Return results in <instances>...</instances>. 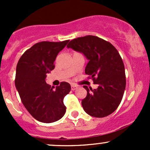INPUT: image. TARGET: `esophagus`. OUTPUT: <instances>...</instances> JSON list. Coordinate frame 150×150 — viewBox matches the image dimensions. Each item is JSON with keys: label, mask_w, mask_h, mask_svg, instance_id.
Listing matches in <instances>:
<instances>
[{"label": "esophagus", "mask_w": 150, "mask_h": 150, "mask_svg": "<svg viewBox=\"0 0 150 150\" xmlns=\"http://www.w3.org/2000/svg\"><path fill=\"white\" fill-rule=\"evenodd\" d=\"M77 88V85H74V84H72L71 85V89H72V90H75V89H76Z\"/></svg>", "instance_id": "esophagus-1"}]
</instances>
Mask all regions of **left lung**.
<instances>
[{
	"label": "left lung",
	"mask_w": 150,
	"mask_h": 150,
	"mask_svg": "<svg viewBox=\"0 0 150 150\" xmlns=\"http://www.w3.org/2000/svg\"><path fill=\"white\" fill-rule=\"evenodd\" d=\"M67 47L82 53L89 60L85 73L98 85L94 89L83 86L87 92L82 100L83 109L97 118L111 114L119 106L126 85L124 64L118 51L110 42L92 35L74 39Z\"/></svg>",
	"instance_id": "left-lung-1"
}]
</instances>
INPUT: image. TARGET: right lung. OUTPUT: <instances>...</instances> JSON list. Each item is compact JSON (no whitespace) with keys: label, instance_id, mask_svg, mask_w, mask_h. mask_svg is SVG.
<instances>
[{"label":"right lung","instance_id":"add662e5","mask_svg":"<svg viewBox=\"0 0 150 150\" xmlns=\"http://www.w3.org/2000/svg\"><path fill=\"white\" fill-rule=\"evenodd\" d=\"M68 42L37 43L22 54L17 65L15 83L22 104L42 123L57 121L66 111L63 99L70 92V85L62 82L54 88L45 79L46 74L55 68L56 56Z\"/></svg>","mask_w":150,"mask_h":150}]
</instances>
